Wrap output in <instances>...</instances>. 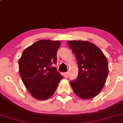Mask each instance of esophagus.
Here are the masks:
<instances>
[{
    "instance_id": "esophagus-1",
    "label": "esophagus",
    "mask_w": 123,
    "mask_h": 123,
    "mask_svg": "<svg viewBox=\"0 0 123 123\" xmlns=\"http://www.w3.org/2000/svg\"><path fill=\"white\" fill-rule=\"evenodd\" d=\"M63 74H64V76L65 77H68V72H65V73H64Z\"/></svg>"
}]
</instances>
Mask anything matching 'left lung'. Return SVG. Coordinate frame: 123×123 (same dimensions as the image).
Returning a JSON list of instances; mask_svg holds the SVG:
<instances>
[{"mask_svg":"<svg viewBox=\"0 0 123 123\" xmlns=\"http://www.w3.org/2000/svg\"><path fill=\"white\" fill-rule=\"evenodd\" d=\"M68 44L76 55L78 65L77 78L70 84L77 96L82 99L95 97L104 86L108 74V63L97 46L83 41H70Z\"/></svg>","mask_w":123,"mask_h":123,"instance_id":"obj_1","label":"left lung"}]
</instances>
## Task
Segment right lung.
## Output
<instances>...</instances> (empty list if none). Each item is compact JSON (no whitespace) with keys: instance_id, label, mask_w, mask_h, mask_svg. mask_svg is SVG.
Listing matches in <instances>:
<instances>
[{"instance_id":"add662e5","label":"right lung","mask_w":123,"mask_h":123,"mask_svg":"<svg viewBox=\"0 0 123 123\" xmlns=\"http://www.w3.org/2000/svg\"><path fill=\"white\" fill-rule=\"evenodd\" d=\"M58 41L41 39L25 49L19 58V69L23 84L35 98L45 100L55 92L63 76L53 67L57 63Z\"/></svg>"}]
</instances>
